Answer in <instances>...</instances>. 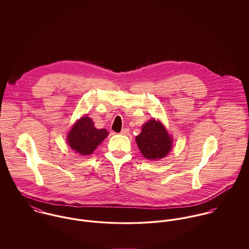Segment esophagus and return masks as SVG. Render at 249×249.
Wrapping results in <instances>:
<instances>
[{
  "label": "esophagus",
  "instance_id": "1",
  "mask_svg": "<svg viewBox=\"0 0 249 249\" xmlns=\"http://www.w3.org/2000/svg\"><path fill=\"white\" fill-rule=\"evenodd\" d=\"M121 134H122V135H128V134H129V128H124V129H122Z\"/></svg>",
  "mask_w": 249,
  "mask_h": 249
}]
</instances>
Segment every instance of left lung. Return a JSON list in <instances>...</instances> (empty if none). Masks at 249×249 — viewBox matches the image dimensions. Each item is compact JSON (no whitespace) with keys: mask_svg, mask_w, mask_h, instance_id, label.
I'll return each mask as SVG.
<instances>
[{"mask_svg":"<svg viewBox=\"0 0 249 249\" xmlns=\"http://www.w3.org/2000/svg\"><path fill=\"white\" fill-rule=\"evenodd\" d=\"M136 142L143 157L148 160L161 159L172 149L173 139L160 121L152 119L142 126Z\"/></svg>","mask_w":249,"mask_h":249,"instance_id":"1","label":"left lung"}]
</instances>
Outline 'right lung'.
I'll return each instance as SVG.
<instances>
[{
  "label": "right lung",
  "instance_id": "right-lung-1",
  "mask_svg": "<svg viewBox=\"0 0 249 249\" xmlns=\"http://www.w3.org/2000/svg\"><path fill=\"white\" fill-rule=\"evenodd\" d=\"M108 134L107 129H97L92 119L85 115L73 124L67 141L75 152L80 155H90Z\"/></svg>",
  "mask_w": 249,
  "mask_h": 249
}]
</instances>
